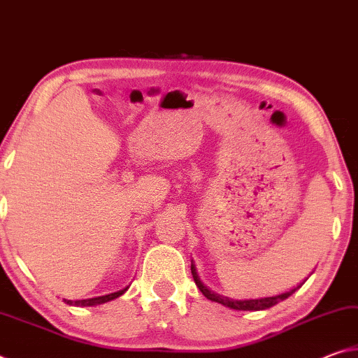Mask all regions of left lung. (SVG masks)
Returning <instances> with one entry per match:
<instances>
[{
  "label": "left lung",
  "instance_id": "obj_1",
  "mask_svg": "<svg viewBox=\"0 0 358 358\" xmlns=\"http://www.w3.org/2000/svg\"><path fill=\"white\" fill-rule=\"evenodd\" d=\"M191 273L194 281H196L197 287L201 289V292L207 296L208 300L211 301H216V303H221L224 306H229L232 308V310H238V311H260V310H268V308L275 306L276 303H280L282 300H286L287 296L292 295L296 289H292L290 292L286 294H281V295H276V296H265V299H257V300H232V299H227V296H222L220 294H215L213 290H210L205 284L199 280V276L196 273V266L191 262Z\"/></svg>",
  "mask_w": 358,
  "mask_h": 358
}]
</instances>
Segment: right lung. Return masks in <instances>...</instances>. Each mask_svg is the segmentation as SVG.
Returning a JSON list of instances; mask_svg holds the SVG:
<instances>
[{
	"mask_svg": "<svg viewBox=\"0 0 358 358\" xmlns=\"http://www.w3.org/2000/svg\"><path fill=\"white\" fill-rule=\"evenodd\" d=\"M126 292V289L123 290H118V292H113V294H108V295H102V296H96V299H88V300H66L64 303H68V305H76V306H96V305H102V303L106 301H110L113 299H117V296L123 295Z\"/></svg>",
	"mask_w": 358,
	"mask_h": 358,
	"instance_id": "right-lung-1",
	"label": "right lung"
}]
</instances>
